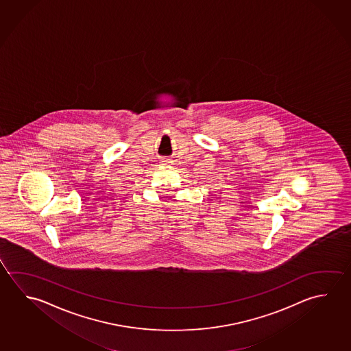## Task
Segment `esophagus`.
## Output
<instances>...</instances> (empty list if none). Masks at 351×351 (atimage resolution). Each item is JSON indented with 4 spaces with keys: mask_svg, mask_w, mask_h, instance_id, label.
I'll return each mask as SVG.
<instances>
[{
    "mask_svg": "<svg viewBox=\"0 0 351 351\" xmlns=\"http://www.w3.org/2000/svg\"><path fill=\"white\" fill-rule=\"evenodd\" d=\"M161 165H171L173 160L171 159H167V158H162L160 160Z\"/></svg>",
    "mask_w": 351,
    "mask_h": 351,
    "instance_id": "34e87169",
    "label": "esophagus"
}]
</instances>
